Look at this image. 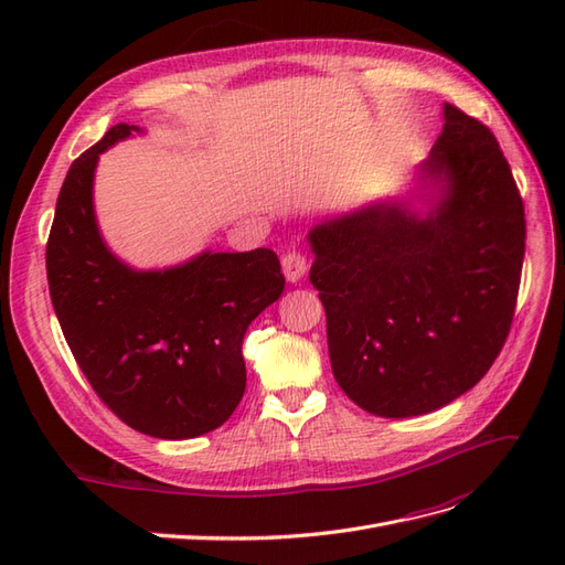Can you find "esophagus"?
Listing matches in <instances>:
<instances>
[{
  "instance_id": "esophagus-1",
  "label": "esophagus",
  "mask_w": 565,
  "mask_h": 565,
  "mask_svg": "<svg viewBox=\"0 0 565 565\" xmlns=\"http://www.w3.org/2000/svg\"><path fill=\"white\" fill-rule=\"evenodd\" d=\"M309 270V259H306V254L299 249H289L282 256V273L289 282H299L303 278V273Z\"/></svg>"
}]
</instances>
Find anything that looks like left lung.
<instances>
[{"label": "left lung", "mask_w": 565, "mask_h": 565, "mask_svg": "<svg viewBox=\"0 0 565 565\" xmlns=\"http://www.w3.org/2000/svg\"><path fill=\"white\" fill-rule=\"evenodd\" d=\"M429 207L372 202L309 241L334 380L377 417H417L483 380L514 318L525 212L492 131L443 106L419 167Z\"/></svg>", "instance_id": "left-lung-1"}]
</instances>
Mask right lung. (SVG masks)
Segmentation results:
<instances>
[{"instance_id":"obj_1","label":"right lung","mask_w":565,"mask_h":565,"mask_svg":"<svg viewBox=\"0 0 565 565\" xmlns=\"http://www.w3.org/2000/svg\"><path fill=\"white\" fill-rule=\"evenodd\" d=\"M115 125L71 164L46 243L56 318L79 370L113 413L152 438H195L224 424L245 393L243 339L285 289L276 252H202L136 270L100 237L98 156L129 139Z\"/></svg>"}]
</instances>
